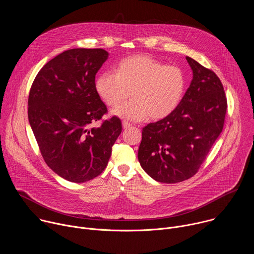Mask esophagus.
<instances>
[{
  "label": "esophagus",
  "mask_w": 254,
  "mask_h": 254,
  "mask_svg": "<svg viewBox=\"0 0 254 254\" xmlns=\"http://www.w3.org/2000/svg\"><path fill=\"white\" fill-rule=\"evenodd\" d=\"M132 125L130 124V123H128V122H127V121H124L123 122V127H124V128H128V127H130Z\"/></svg>",
  "instance_id": "esophagus-1"
}]
</instances>
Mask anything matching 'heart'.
<instances>
[{"mask_svg": "<svg viewBox=\"0 0 254 254\" xmlns=\"http://www.w3.org/2000/svg\"><path fill=\"white\" fill-rule=\"evenodd\" d=\"M95 91L108 106H117L130 91L131 100L113 111V115L131 121L150 117L159 121L176 111L186 89L182 69L165 65L148 55H132L121 60L114 72H102L94 82Z\"/></svg>", "mask_w": 254, "mask_h": 254, "instance_id": "heart-1", "label": "heart"}]
</instances>
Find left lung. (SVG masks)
I'll return each instance as SVG.
<instances>
[{
    "label": "left lung",
    "mask_w": 254,
    "mask_h": 254,
    "mask_svg": "<svg viewBox=\"0 0 254 254\" xmlns=\"http://www.w3.org/2000/svg\"><path fill=\"white\" fill-rule=\"evenodd\" d=\"M193 79L176 111L142 128L141 168L158 182L174 184L193 177L223 129L227 98L215 72L186 57Z\"/></svg>",
    "instance_id": "obj_1"
}]
</instances>
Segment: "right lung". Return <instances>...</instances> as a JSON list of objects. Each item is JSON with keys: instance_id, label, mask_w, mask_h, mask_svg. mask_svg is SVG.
Returning <instances> with one entry per match:
<instances>
[{"instance_id": "add662e5", "label": "right lung", "mask_w": 254, "mask_h": 254, "mask_svg": "<svg viewBox=\"0 0 254 254\" xmlns=\"http://www.w3.org/2000/svg\"><path fill=\"white\" fill-rule=\"evenodd\" d=\"M108 53L70 49L47 62L28 98V119L41 155L57 175L83 183L106 168L122 132L118 117L102 120L107 107L95 91V75ZM101 121L98 128L92 125Z\"/></svg>"}]
</instances>
